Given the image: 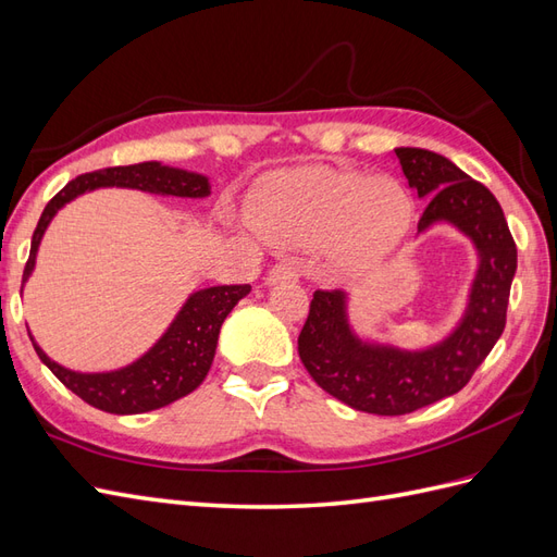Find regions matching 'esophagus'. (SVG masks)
<instances>
[{"mask_svg": "<svg viewBox=\"0 0 557 557\" xmlns=\"http://www.w3.org/2000/svg\"><path fill=\"white\" fill-rule=\"evenodd\" d=\"M298 277V270L292 263H277L268 270L265 282L268 284H280V282H292Z\"/></svg>", "mask_w": 557, "mask_h": 557, "instance_id": "esophagus-1", "label": "esophagus"}]
</instances>
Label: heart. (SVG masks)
<instances>
[{
  "mask_svg": "<svg viewBox=\"0 0 557 557\" xmlns=\"http://www.w3.org/2000/svg\"><path fill=\"white\" fill-rule=\"evenodd\" d=\"M249 221L275 245L332 247L355 261H376L400 247L414 221V199L388 176L326 164L268 174L249 199Z\"/></svg>",
  "mask_w": 557,
  "mask_h": 557,
  "instance_id": "heart-1",
  "label": "heart"
}]
</instances>
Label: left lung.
I'll return each mask as SVG.
<instances>
[{"instance_id":"1","label":"left lung","mask_w":557,"mask_h":557,"mask_svg":"<svg viewBox=\"0 0 557 557\" xmlns=\"http://www.w3.org/2000/svg\"><path fill=\"white\" fill-rule=\"evenodd\" d=\"M409 188L428 207L419 233L449 223L478 251L468 304L451 334L423 350L364 341L348 322V294H312L298 334V358L312 381L348 407L379 417H400L459 393L504 334L518 249L496 197L449 162L423 148H395Z\"/></svg>"}]
</instances>
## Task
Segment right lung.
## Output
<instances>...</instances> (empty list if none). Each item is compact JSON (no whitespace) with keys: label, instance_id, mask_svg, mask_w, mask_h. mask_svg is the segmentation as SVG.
Instances as JSON below:
<instances>
[{"label":"right lung","instance_id":"1","mask_svg":"<svg viewBox=\"0 0 557 557\" xmlns=\"http://www.w3.org/2000/svg\"><path fill=\"white\" fill-rule=\"evenodd\" d=\"M134 188L154 195L171 197H207L211 193L209 178L195 171L176 166H164L160 162H140L129 166H110L91 174H82L70 181L45 207L39 223L33 233L30 259L23 270V284L33 275L39 242L45 237L51 219L75 197L91 193L96 188ZM251 292L249 284H223V287H207L188 296L174 322L160 336V341L132 364L115 372L82 374L53 362L30 336L33 346L53 376L65 388L73 391L84 403L108 414H143L176 403L178 397L193 393L209 374V367L216 355L221 324L237 301ZM30 334V332H27Z\"/></svg>","mask_w":557,"mask_h":557}]
</instances>
